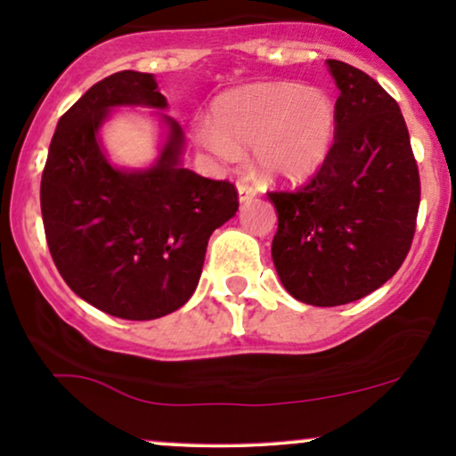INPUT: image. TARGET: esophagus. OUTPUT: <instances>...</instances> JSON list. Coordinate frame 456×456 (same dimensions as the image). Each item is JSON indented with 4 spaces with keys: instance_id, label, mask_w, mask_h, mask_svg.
<instances>
[{
    "instance_id": "obj_1",
    "label": "esophagus",
    "mask_w": 456,
    "mask_h": 456,
    "mask_svg": "<svg viewBox=\"0 0 456 456\" xmlns=\"http://www.w3.org/2000/svg\"><path fill=\"white\" fill-rule=\"evenodd\" d=\"M257 195V191H255L253 186L244 184V182H240L238 184V197H240V203H248L253 201V197Z\"/></svg>"
}]
</instances>
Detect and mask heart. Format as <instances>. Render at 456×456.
Returning a JSON list of instances; mask_svg holds the SVG:
<instances>
[{
	"mask_svg": "<svg viewBox=\"0 0 456 456\" xmlns=\"http://www.w3.org/2000/svg\"><path fill=\"white\" fill-rule=\"evenodd\" d=\"M337 137V104L326 92L300 83H255L223 94L214 122L195 124L201 148L238 162L255 148V165L270 182H297L315 174Z\"/></svg>",
	"mask_w": 456,
	"mask_h": 456,
	"instance_id": "1",
	"label": "heart"
}]
</instances>
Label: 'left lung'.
Returning a JSON list of instances; mask_svg holds the SVG:
<instances>
[{
	"instance_id": "1",
	"label": "left lung",
	"mask_w": 456,
	"mask_h": 456,
	"mask_svg": "<svg viewBox=\"0 0 456 456\" xmlns=\"http://www.w3.org/2000/svg\"><path fill=\"white\" fill-rule=\"evenodd\" d=\"M338 87L337 137L317 175L270 192L272 261L296 300L338 306L369 296L410 253L420 175L399 104L375 78L328 60Z\"/></svg>"
}]
</instances>
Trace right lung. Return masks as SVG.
Listing matches in <instances>:
<instances>
[{
    "instance_id": "obj_1",
    "label": "right lung",
    "mask_w": 456,
    "mask_h": 456,
    "mask_svg": "<svg viewBox=\"0 0 456 456\" xmlns=\"http://www.w3.org/2000/svg\"><path fill=\"white\" fill-rule=\"evenodd\" d=\"M119 106L159 110V159L124 170L106 159L100 128ZM154 75L122 70L83 94L57 122L40 182L43 223L61 279L107 315L145 322L184 306L208 240L238 212V191L184 169V133Z\"/></svg>"
}]
</instances>
